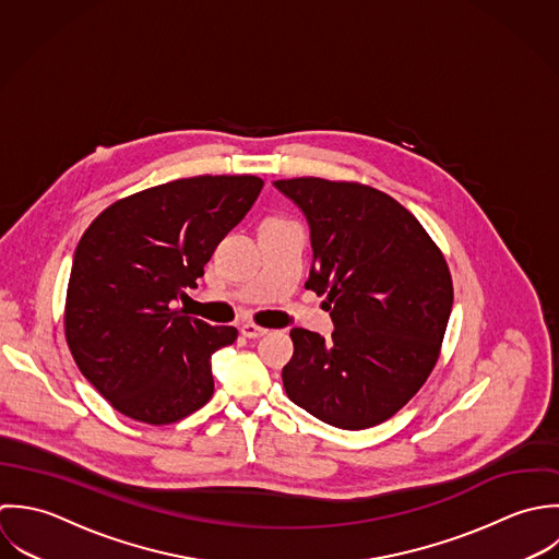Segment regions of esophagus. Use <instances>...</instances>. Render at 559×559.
I'll return each mask as SVG.
<instances>
[{
    "instance_id": "34e87169",
    "label": "esophagus",
    "mask_w": 559,
    "mask_h": 559,
    "mask_svg": "<svg viewBox=\"0 0 559 559\" xmlns=\"http://www.w3.org/2000/svg\"><path fill=\"white\" fill-rule=\"evenodd\" d=\"M239 331H241V335L248 336V338H259V336L267 335V331L257 326V324H243Z\"/></svg>"
}]
</instances>
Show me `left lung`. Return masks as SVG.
<instances>
[{
	"instance_id": "1",
	"label": "left lung",
	"mask_w": 559,
	"mask_h": 559,
	"mask_svg": "<svg viewBox=\"0 0 559 559\" xmlns=\"http://www.w3.org/2000/svg\"><path fill=\"white\" fill-rule=\"evenodd\" d=\"M307 218V289L326 296L335 324L292 329L287 397L341 430L393 417L428 380L445 335L453 287L445 257L419 221L369 186L318 177L274 181Z\"/></svg>"
}]
</instances>
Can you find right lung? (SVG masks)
Masks as SVG:
<instances>
[{"instance_id": "right-lung-1", "label": "right lung", "mask_w": 559, "mask_h": 559, "mask_svg": "<svg viewBox=\"0 0 559 559\" xmlns=\"http://www.w3.org/2000/svg\"><path fill=\"white\" fill-rule=\"evenodd\" d=\"M261 188L252 175L177 179L116 201L82 235L67 343L84 378L124 417L166 426L214 395L212 354L237 331L173 307Z\"/></svg>"}]
</instances>
